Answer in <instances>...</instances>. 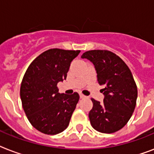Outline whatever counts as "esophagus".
I'll return each instance as SVG.
<instances>
[{"label":"esophagus","instance_id":"1","mask_svg":"<svg viewBox=\"0 0 154 154\" xmlns=\"http://www.w3.org/2000/svg\"><path fill=\"white\" fill-rule=\"evenodd\" d=\"M80 97H81V98H85L86 97L85 96V95H83L82 94H80Z\"/></svg>","mask_w":154,"mask_h":154}]
</instances>
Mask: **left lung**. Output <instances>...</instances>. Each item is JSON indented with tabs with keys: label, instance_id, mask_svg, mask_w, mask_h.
Instances as JSON below:
<instances>
[{
	"label": "left lung",
	"instance_id": "1",
	"mask_svg": "<svg viewBox=\"0 0 154 154\" xmlns=\"http://www.w3.org/2000/svg\"><path fill=\"white\" fill-rule=\"evenodd\" d=\"M82 58L94 64L97 82L104 87L103 103L91 99L90 124L103 134L118 131L129 122L136 106L137 88L131 71L122 58L108 50H89Z\"/></svg>",
	"mask_w": 154,
	"mask_h": 154
}]
</instances>
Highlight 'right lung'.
Instances as JSON below:
<instances>
[{
	"mask_svg": "<svg viewBox=\"0 0 154 154\" xmlns=\"http://www.w3.org/2000/svg\"><path fill=\"white\" fill-rule=\"evenodd\" d=\"M80 50L51 49L40 54L28 67L20 96L25 114L35 129L48 135L64 131L79 101V94L58 93L57 83L66 79L72 60Z\"/></svg>",
	"mask_w": 154,
	"mask_h": 154,
	"instance_id": "right-lung-1",
	"label": "right lung"
}]
</instances>
